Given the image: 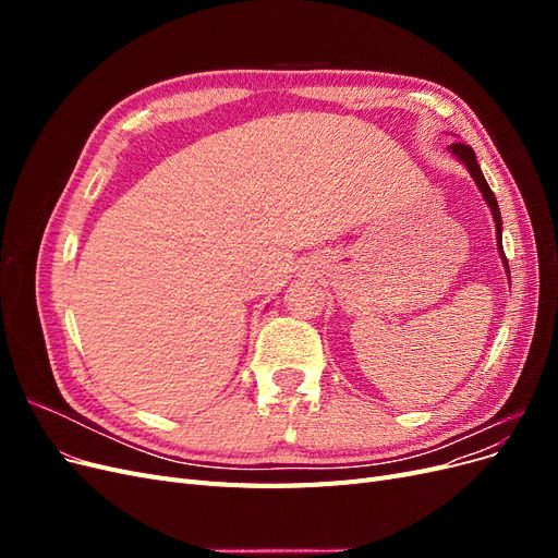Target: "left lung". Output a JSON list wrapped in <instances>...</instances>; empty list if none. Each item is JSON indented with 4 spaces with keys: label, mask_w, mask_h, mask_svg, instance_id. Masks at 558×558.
I'll use <instances>...</instances> for the list:
<instances>
[{
    "label": "left lung",
    "mask_w": 558,
    "mask_h": 558,
    "mask_svg": "<svg viewBox=\"0 0 558 558\" xmlns=\"http://www.w3.org/2000/svg\"><path fill=\"white\" fill-rule=\"evenodd\" d=\"M449 150L451 154L459 158L465 167H468V172H470V177L475 179V183H477V189H480V193L484 195V199H486V205L492 207V214H494V221H496V240H498V251H500V256H502V263H505V269H508V277H510V267H508V258H505V253H502V238H500V232H502V221H500V209H498V202H496V195H494V191L488 189V183H486V179H484V174H482V170H480V165H477V158H475V150H472V146H468V144H461V142H456V144H451L449 146Z\"/></svg>",
    "instance_id": "left-lung-1"
}]
</instances>
